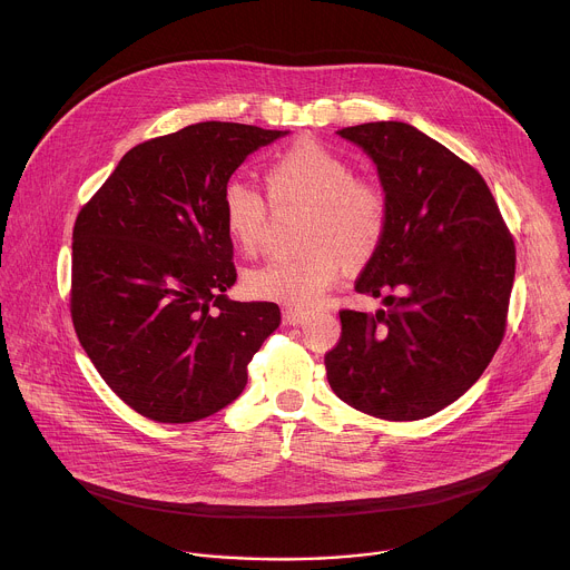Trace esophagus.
<instances>
[{"instance_id":"34e87169","label":"esophagus","mask_w":570,"mask_h":570,"mask_svg":"<svg viewBox=\"0 0 570 570\" xmlns=\"http://www.w3.org/2000/svg\"><path fill=\"white\" fill-rule=\"evenodd\" d=\"M284 324H291V327H297V324H304V320L308 317L304 311H291V308H286L284 311Z\"/></svg>"}]
</instances>
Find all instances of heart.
<instances>
[{
	"instance_id": "b5f03b06",
	"label": "heart",
	"mask_w": 570,
	"mask_h": 570,
	"mask_svg": "<svg viewBox=\"0 0 570 570\" xmlns=\"http://www.w3.org/2000/svg\"><path fill=\"white\" fill-rule=\"evenodd\" d=\"M277 207H304L302 255L273 259L246 275V291L291 311L315 308L347 271H361L387 232V203L379 187L358 180L350 161L317 139H299L268 169ZM223 225L243 255H255L266 236L268 203L248 180L232 178L220 196Z\"/></svg>"
}]
</instances>
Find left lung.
Listing matches in <instances>:
<instances>
[{
  "label": "left lung",
  "instance_id": "8db88e82",
  "mask_svg": "<svg viewBox=\"0 0 570 570\" xmlns=\"http://www.w3.org/2000/svg\"><path fill=\"white\" fill-rule=\"evenodd\" d=\"M338 135L370 155L385 194V238L354 286L385 308L341 311L327 379L361 413L424 420L460 399L497 354L514 243L482 176L415 126L374 121Z\"/></svg>",
  "mask_w": 570,
  "mask_h": 570
}]
</instances>
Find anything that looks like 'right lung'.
<instances>
[{
    "label": "right lung",
    "mask_w": 570,
    "mask_h": 570,
    "mask_svg": "<svg viewBox=\"0 0 570 570\" xmlns=\"http://www.w3.org/2000/svg\"><path fill=\"white\" fill-rule=\"evenodd\" d=\"M284 135L203 121L148 139L76 216V336L112 392L153 422L225 409L279 327L277 304L225 295L236 268L220 196L250 153Z\"/></svg>",
    "instance_id": "add662e5"
}]
</instances>
